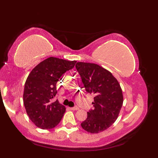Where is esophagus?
<instances>
[{
    "label": "esophagus",
    "mask_w": 158,
    "mask_h": 158,
    "mask_svg": "<svg viewBox=\"0 0 158 158\" xmlns=\"http://www.w3.org/2000/svg\"><path fill=\"white\" fill-rule=\"evenodd\" d=\"M70 109L73 110H79V107H77V106L71 107V108H70Z\"/></svg>",
    "instance_id": "esophagus-1"
}]
</instances>
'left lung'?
I'll list each match as a JSON object with an SVG mask.
<instances>
[{"label": "left lung", "mask_w": 158, "mask_h": 158, "mask_svg": "<svg viewBox=\"0 0 158 158\" xmlns=\"http://www.w3.org/2000/svg\"><path fill=\"white\" fill-rule=\"evenodd\" d=\"M75 66L85 90L94 95V109L88 112L81 126L89 133L103 132L119 116L123 102L122 88L111 73L98 64L79 62Z\"/></svg>", "instance_id": "8db88e82"}]
</instances>
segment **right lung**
Wrapping results in <instances>:
<instances>
[{
	"label": "right lung",
	"instance_id": "add662e5",
	"mask_svg": "<svg viewBox=\"0 0 158 158\" xmlns=\"http://www.w3.org/2000/svg\"><path fill=\"white\" fill-rule=\"evenodd\" d=\"M76 62L75 60L49 57L29 74L25 83L23 101L27 115L36 126L43 130L52 129L62 120L66 107L58 100L53 102L57 94L56 83Z\"/></svg>",
	"mask_w": 158,
	"mask_h": 158
}]
</instances>
